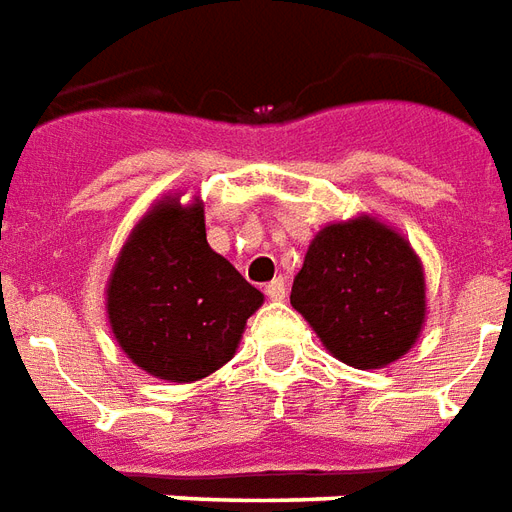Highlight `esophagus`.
I'll list each match as a JSON object with an SVG mask.
<instances>
[{
	"label": "esophagus",
	"mask_w": 512,
	"mask_h": 512,
	"mask_svg": "<svg viewBox=\"0 0 512 512\" xmlns=\"http://www.w3.org/2000/svg\"><path fill=\"white\" fill-rule=\"evenodd\" d=\"M264 295L270 297V300H284V297H286V281H284V278H273L270 284L264 286Z\"/></svg>",
	"instance_id": "esophagus-1"
}]
</instances>
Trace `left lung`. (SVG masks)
<instances>
[{
  "mask_svg": "<svg viewBox=\"0 0 512 512\" xmlns=\"http://www.w3.org/2000/svg\"><path fill=\"white\" fill-rule=\"evenodd\" d=\"M289 300L328 353L355 369L402 358L427 311L411 242L369 215L331 223L311 239Z\"/></svg>",
  "mask_w": 512,
  "mask_h": 512,
  "instance_id": "left-lung-1",
  "label": "left lung"
}]
</instances>
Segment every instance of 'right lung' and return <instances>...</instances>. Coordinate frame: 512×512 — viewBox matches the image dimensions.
<instances>
[{
	"label": "right lung",
	"mask_w": 512,
	"mask_h": 512,
	"mask_svg": "<svg viewBox=\"0 0 512 512\" xmlns=\"http://www.w3.org/2000/svg\"><path fill=\"white\" fill-rule=\"evenodd\" d=\"M264 303L206 242L204 204L165 198L132 228L107 281V314L121 350L148 375L192 383L237 353Z\"/></svg>",
	"instance_id": "right-lung-1"
}]
</instances>
